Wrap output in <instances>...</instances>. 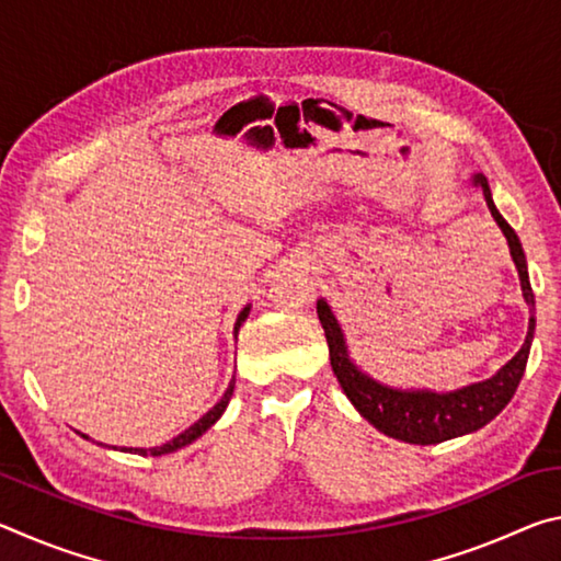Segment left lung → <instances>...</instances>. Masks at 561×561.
<instances>
[{"label":"left lung","mask_w":561,"mask_h":561,"mask_svg":"<svg viewBox=\"0 0 561 561\" xmlns=\"http://www.w3.org/2000/svg\"><path fill=\"white\" fill-rule=\"evenodd\" d=\"M474 185L482 187L485 203L490 207L492 217L500 225L502 234L507 237L510 254L515 260V267L519 272V284L525 301L529 304V329L527 339L522 348L515 354V358L500 368V371L488 378L482 383L465 386L460 391L450 393H433V391H396V388L381 386L374 378L360 374L354 366V360L348 358L346 341L341 334V327L336 324V317L331 314L329 304L324 299L317 301V314L321 327H324L327 344H329V358L334 376L339 378L341 388L348 396V401L354 403L356 411L366 417L368 423L386 433L388 438L413 443V445H435L458 435L472 433L488 425L502 408H505L512 396H515L517 386L525 376L527 356L531 346V336H535V294L529 287V274H527V260L522 252L519 237L507 225L505 217L497 213L495 203H492L490 185L485 175H474Z\"/></svg>","instance_id":"left-lung-1"}]
</instances>
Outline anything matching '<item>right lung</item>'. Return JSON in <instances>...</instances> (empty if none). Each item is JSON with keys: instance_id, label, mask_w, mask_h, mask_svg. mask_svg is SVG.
<instances>
[{"instance_id": "right-lung-1", "label": "right lung", "mask_w": 561, "mask_h": 561, "mask_svg": "<svg viewBox=\"0 0 561 561\" xmlns=\"http://www.w3.org/2000/svg\"><path fill=\"white\" fill-rule=\"evenodd\" d=\"M247 314H250V307H244L242 311H240V317H237V324H234V336H237V331H240V327H242V321L247 319ZM232 388H234V381L230 383V388H227L225 391V396L220 398V403H217L213 411H207L201 421H197L195 425H190V428L185 431V433H180L178 438H173L170 443H165V445H160V448H123V450H128V453H138V455H165V453H173V450H178V448H185V445H190L193 440H197L201 438V435L210 428V425H215V421L217 417H220L222 413H225V408H227V403H230V398H232ZM83 438H89V435H83Z\"/></svg>"}]
</instances>
